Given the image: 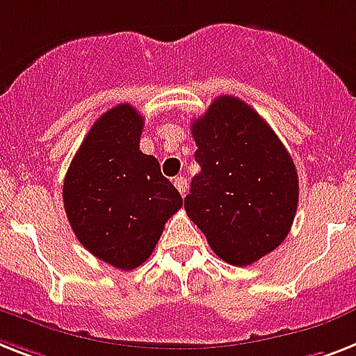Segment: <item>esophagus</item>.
<instances>
[{
	"mask_svg": "<svg viewBox=\"0 0 356 356\" xmlns=\"http://www.w3.org/2000/svg\"><path fill=\"white\" fill-rule=\"evenodd\" d=\"M173 184H175V188H177L181 195H186V190H188L186 179H184V177H175V179H173Z\"/></svg>",
	"mask_w": 356,
	"mask_h": 356,
	"instance_id": "1",
	"label": "esophagus"
}]
</instances>
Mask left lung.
<instances>
[{
	"label": "left lung",
	"mask_w": 356,
	"mask_h": 356,
	"mask_svg": "<svg viewBox=\"0 0 356 356\" xmlns=\"http://www.w3.org/2000/svg\"><path fill=\"white\" fill-rule=\"evenodd\" d=\"M192 135L201 172L184 197L188 218L223 261H258L287 238L296 216L293 157L258 113L228 95L193 120Z\"/></svg>",
	"instance_id": "8db88e82"
}]
</instances>
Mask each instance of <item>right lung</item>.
<instances>
[{
  "label": "right lung",
  "instance_id": "1",
  "mask_svg": "<svg viewBox=\"0 0 356 356\" xmlns=\"http://www.w3.org/2000/svg\"><path fill=\"white\" fill-rule=\"evenodd\" d=\"M144 118L118 104L93 124L63 181V208L78 241L98 259L133 270L152 256L183 207L159 161L138 149Z\"/></svg>",
  "mask_w": 356,
  "mask_h": 356
}]
</instances>
